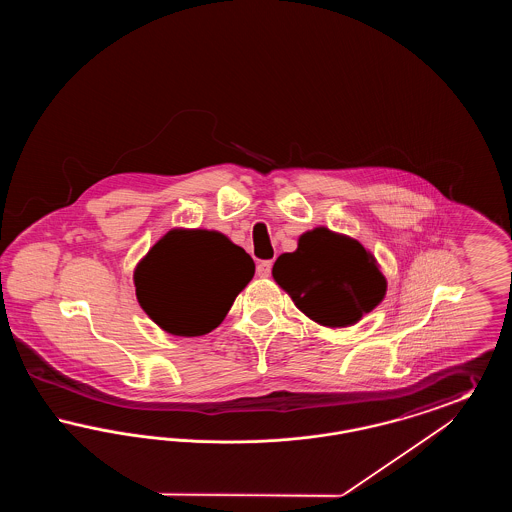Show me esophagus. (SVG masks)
I'll return each mask as SVG.
<instances>
[{"mask_svg":"<svg viewBox=\"0 0 512 512\" xmlns=\"http://www.w3.org/2000/svg\"><path fill=\"white\" fill-rule=\"evenodd\" d=\"M270 270H272V263H270V261H261V263L257 265V274H259L261 278H268V276H270Z\"/></svg>","mask_w":512,"mask_h":512,"instance_id":"esophagus-1","label":"esophagus"}]
</instances>
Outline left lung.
Masks as SVG:
<instances>
[{"label": "left lung", "instance_id": "8db88e82", "mask_svg": "<svg viewBox=\"0 0 512 512\" xmlns=\"http://www.w3.org/2000/svg\"><path fill=\"white\" fill-rule=\"evenodd\" d=\"M272 276L301 313L328 328L357 324L388 290L374 255L324 226L301 234L297 249L276 259Z\"/></svg>", "mask_w": 512, "mask_h": 512}]
</instances>
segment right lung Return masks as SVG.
I'll return each instance as SVG.
<instances>
[{"instance_id":"right-lung-1","label":"right lung","mask_w":512,"mask_h":512,"mask_svg":"<svg viewBox=\"0 0 512 512\" xmlns=\"http://www.w3.org/2000/svg\"><path fill=\"white\" fill-rule=\"evenodd\" d=\"M253 274V259L224 234L172 228L134 268V286L159 328L194 338L219 326Z\"/></svg>"}]
</instances>
